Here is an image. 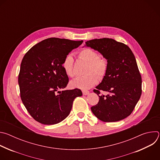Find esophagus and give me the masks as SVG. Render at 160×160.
I'll list each match as a JSON object with an SVG mask.
<instances>
[{
    "label": "esophagus",
    "instance_id": "1",
    "mask_svg": "<svg viewBox=\"0 0 160 160\" xmlns=\"http://www.w3.org/2000/svg\"><path fill=\"white\" fill-rule=\"evenodd\" d=\"M89 91L88 90H82V93H83V95L84 96H87L89 94Z\"/></svg>",
    "mask_w": 160,
    "mask_h": 160
}]
</instances>
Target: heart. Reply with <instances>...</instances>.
<instances>
[{
    "label": "heart",
    "mask_w": 160,
    "mask_h": 160,
    "mask_svg": "<svg viewBox=\"0 0 160 160\" xmlns=\"http://www.w3.org/2000/svg\"><path fill=\"white\" fill-rule=\"evenodd\" d=\"M79 57L88 62L85 75L78 77L70 82V85L73 88L87 89L95 85L99 78H102L108 70V62L106 60L99 56L98 53L90 48L83 49L78 54ZM74 59L72 54H68L64 58L62 66L64 72L69 77L75 75L73 69ZM98 76H97L96 75Z\"/></svg>",
    "instance_id": "heart-1"
}]
</instances>
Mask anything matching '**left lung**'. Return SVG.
<instances>
[{"mask_svg": "<svg viewBox=\"0 0 160 160\" xmlns=\"http://www.w3.org/2000/svg\"><path fill=\"white\" fill-rule=\"evenodd\" d=\"M85 45L99 52L107 59L108 70L94 92H108L99 96L98 103L91 107L94 115L104 122L122 120L132 112L142 94V78L135 58L123 43L108 38L87 41Z\"/></svg>", "mask_w": 160, "mask_h": 160, "instance_id": "left-lung-1", "label": "left lung"}]
</instances>
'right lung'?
<instances>
[{
    "label": "right lung",
    "mask_w": 160,
    "mask_h": 160,
    "mask_svg": "<svg viewBox=\"0 0 160 160\" xmlns=\"http://www.w3.org/2000/svg\"><path fill=\"white\" fill-rule=\"evenodd\" d=\"M83 40L49 38L32 47L22 59L18 76L21 101L34 120L54 125L64 120L74 99L82 95L78 88L65 90L69 78L62 69L66 56Z\"/></svg>",
    "instance_id": "add662e5"
}]
</instances>
